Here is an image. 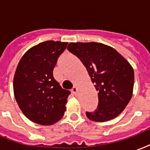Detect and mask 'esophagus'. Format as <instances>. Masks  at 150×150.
Instances as JSON below:
<instances>
[{
	"mask_svg": "<svg viewBox=\"0 0 150 150\" xmlns=\"http://www.w3.org/2000/svg\"><path fill=\"white\" fill-rule=\"evenodd\" d=\"M71 92L74 95L77 94V92H78V88H76V87H74V88L71 89Z\"/></svg>",
	"mask_w": 150,
	"mask_h": 150,
	"instance_id": "34e87169",
	"label": "esophagus"
}]
</instances>
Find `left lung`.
Wrapping results in <instances>:
<instances>
[{"instance_id": "8db88e82", "label": "left lung", "mask_w": 150, "mask_h": 150, "mask_svg": "<svg viewBox=\"0 0 150 150\" xmlns=\"http://www.w3.org/2000/svg\"><path fill=\"white\" fill-rule=\"evenodd\" d=\"M67 50L80 59L98 91L99 104L88 119L104 122L122 112L132 96L134 71L116 50L100 42H71Z\"/></svg>"}]
</instances>
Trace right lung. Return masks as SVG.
<instances>
[{"mask_svg":"<svg viewBox=\"0 0 150 150\" xmlns=\"http://www.w3.org/2000/svg\"><path fill=\"white\" fill-rule=\"evenodd\" d=\"M67 42L46 41L28 50L19 61L13 92L21 112L31 121L50 125L62 118L71 91L62 88L53 70Z\"/></svg>","mask_w":150,"mask_h":150,"instance_id":"obj_1","label":"right lung"}]
</instances>
